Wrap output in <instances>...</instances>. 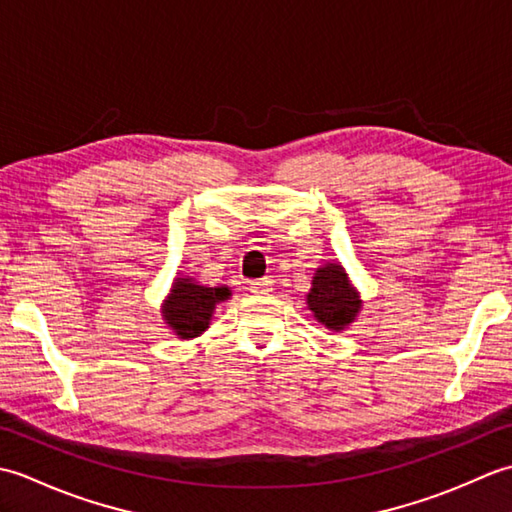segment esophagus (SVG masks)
I'll return each mask as SVG.
<instances>
[{"label": "esophagus", "mask_w": 512, "mask_h": 512, "mask_svg": "<svg viewBox=\"0 0 512 512\" xmlns=\"http://www.w3.org/2000/svg\"><path fill=\"white\" fill-rule=\"evenodd\" d=\"M248 290L253 292V295H257V297H264V295H268V292H273V281H270V279H257V281H250V284H248Z\"/></svg>", "instance_id": "esophagus-1"}]
</instances>
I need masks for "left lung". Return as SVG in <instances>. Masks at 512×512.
<instances>
[{
    "mask_svg": "<svg viewBox=\"0 0 512 512\" xmlns=\"http://www.w3.org/2000/svg\"><path fill=\"white\" fill-rule=\"evenodd\" d=\"M306 303L314 319L332 332L350 328L363 308L361 292L356 290L341 262H325L314 270Z\"/></svg>",
    "mask_w": 512,
    "mask_h": 512,
    "instance_id": "1",
    "label": "left lung"
}]
</instances>
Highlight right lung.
Returning a JSON list of instances; mask_svg holds the SVG:
<instances>
[{
  "instance_id": "right-lung-1",
  "label": "right lung",
  "mask_w": 512,
  "mask_h": 512,
  "mask_svg": "<svg viewBox=\"0 0 512 512\" xmlns=\"http://www.w3.org/2000/svg\"><path fill=\"white\" fill-rule=\"evenodd\" d=\"M233 297L228 286H204L198 279L176 273L169 295L160 306L162 321L182 341L198 339L209 330L215 308Z\"/></svg>"
}]
</instances>
